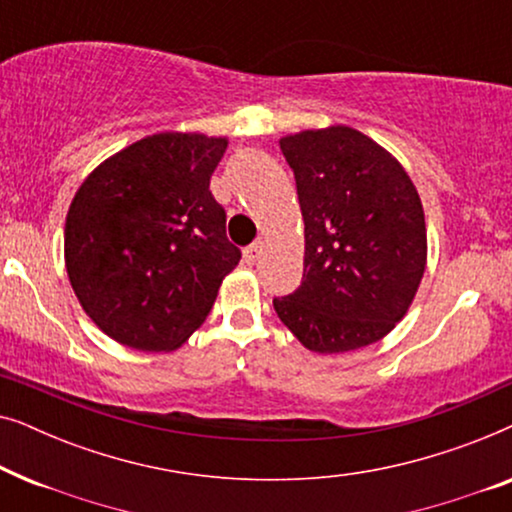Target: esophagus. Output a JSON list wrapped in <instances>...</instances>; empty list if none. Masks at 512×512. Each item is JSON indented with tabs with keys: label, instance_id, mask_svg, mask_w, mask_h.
<instances>
[{
	"label": "esophagus",
	"instance_id": "1",
	"mask_svg": "<svg viewBox=\"0 0 512 512\" xmlns=\"http://www.w3.org/2000/svg\"><path fill=\"white\" fill-rule=\"evenodd\" d=\"M261 256H263V242H254L244 249V261H247L249 265H254Z\"/></svg>",
	"mask_w": 512,
	"mask_h": 512
}]
</instances>
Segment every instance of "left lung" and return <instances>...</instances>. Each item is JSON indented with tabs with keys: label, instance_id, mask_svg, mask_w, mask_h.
Segmentation results:
<instances>
[{
	"label": "left lung",
	"instance_id": "left-lung-1",
	"mask_svg": "<svg viewBox=\"0 0 512 512\" xmlns=\"http://www.w3.org/2000/svg\"><path fill=\"white\" fill-rule=\"evenodd\" d=\"M305 223L303 282L277 317L319 354L382 340L405 317L426 268L422 200L387 149L347 125L279 139Z\"/></svg>",
	"mask_w": 512,
	"mask_h": 512
}]
</instances>
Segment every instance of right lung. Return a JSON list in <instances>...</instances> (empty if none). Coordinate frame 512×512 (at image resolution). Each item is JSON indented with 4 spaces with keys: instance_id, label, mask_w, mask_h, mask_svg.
Segmentation results:
<instances>
[{
    "instance_id": "add662e5",
    "label": "right lung",
    "mask_w": 512,
    "mask_h": 512,
    "mask_svg": "<svg viewBox=\"0 0 512 512\" xmlns=\"http://www.w3.org/2000/svg\"><path fill=\"white\" fill-rule=\"evenodd\" d=\"M226 137L158 132L97 165L65 223L69 282L109 338L172 352L191 338L240 263L209 179Z\"/></svg>"
}]
</instances>
